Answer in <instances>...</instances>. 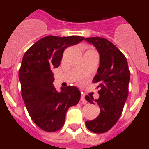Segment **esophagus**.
I'll return each mask as SVG.
<instances>
[{
	"mask_svg": "<svg viewBox=\"0 0 149 149\" xmlns=\"http://www.w3.org/2000/svg\"><path fill=\"white\" fill-rule=\"evenodd\" d=\"M81 101H82V102L84 104H86V103H87V101H86V100L85 99V95H84V94H81Z\"/></svg>",
	"mask_w": 149,
	"mask_h": 149,
	"instance_id": "34e87169",
	"label": "esophagus"
}]
</instances>
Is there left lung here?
<instances>
[{"mask_svg": "<svg viewBox=\"0 0 149 149\" xmlns=\"http://www.w3.org/2000/svg\"><path fill=\"white\" fill-rule=\"evenodd\" d=\"M85 40L98 50L100 64L93 83H98L99 98L94 100L86 95L90 104H98L100 114L92 121H86L90 131L101 134L108 131L119 120L128 95L130 71L127 61L120 50L111 42L101 37L86 38Z\"/></svg>", "mask_w": 149, "mask_h": 149, "instance_id": "left-lung-1", "label": "left lung"}]
</instances>
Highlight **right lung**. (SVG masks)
Listing matches in <instances>:
<instances>
[{
	"label": "right lung",
	"instance_id": "add662e5",
	"mask_svg": "<svg viewBox=\"0 0 149 149\" xmlns=\"http://www.w3.org/2000/svg\"><path fill=\"white\" fill-rule=\"evenodd\" d=\"M85 39L82 36H47L25 52L19 69L22 95L34 123L43 131L54 132L65 123L68 109L77 104L81 92L73 86L56 90L52 69L60 65L63 51Z\"/></svg>",
	"mask_w": 149,
	"mask_h": 149
}]
</instances>
